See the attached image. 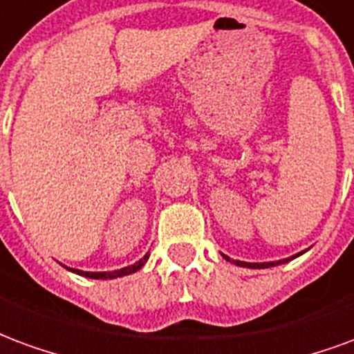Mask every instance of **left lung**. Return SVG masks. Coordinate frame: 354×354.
I'll use <instances>...</instances> for the list:
<instances>
[{"label": "left lung", "mask_w": 354, "mask_h": 354, "mask_svg": "<svg viewBox=\"0 0 354 354\" xmlns=\"http://www.w3.org/2000/svg\"><path fill=\"white\" fill-rule=\"evenodd\" d=\"M297 256H301V252L296 254V256H292V258H286V260H281V261H266V263H248V261H239V260H231V258H227L225 254H223V258L227 261H233L235 266H241V267H250V269H266V267H273V266H279V263H286V261L294 260V258H297Z\"/></svg>", "instance_id": "obj_1"}]
</instances>
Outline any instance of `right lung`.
Segmentation results:
<instances>
[{
  "instance_id": "obj_1",
  "label": "right lung",
  "mask_w": 354,
  "mask_h": 354,
  "mask_svg": "<svg viewBox=\"0 0 354 354\" xmlns=\"http://www.w3.org/2000/svg\"><path fill=\"white\" fill-rule=\"evenodd\" d=\"M147 258H149V252L142 258V260H138L134 266H129V267H123V269H117V271H104V273H93V271H80V269H70V271H73V273L81 274V277H88V279H117V277H124V274H131L134 273V271H138V269H142L144 267V263L147 261Z\"/></svg>"
}]
</instances>
